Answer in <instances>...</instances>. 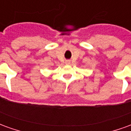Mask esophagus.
<instances>
[{"label": "esophagus", "instance_id": "esophagus-1", "mask_svg": "<svg viewBox=\"0 0 131 131\" xmlns=\"http://www.w3.org/2000/svg\"><path fill=\"white\" fill-rule=\"evenodd\" d=\"M71 63V62H70V60H67L65 62V64H69Z\"/></svg>", "mask_w": 131, "mask_h": 131}]
</instances>
